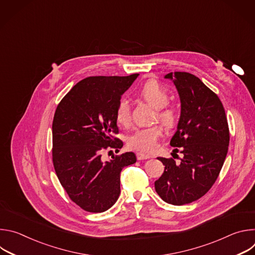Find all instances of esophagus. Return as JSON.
I'll return each instance as SVG.
<instances>
[{
    "label": "esophagus",
    "mask_w": 255,
    "mask_h": 255,
    "mask_svg": "<svg viewBox=\"0 0 255 255\" xmlns=\"http://www.w3.org/2000/svg\"><path fill=\"white\" fill-rule=\"evenodd\" d=\"M136 158H137L138 160H144V159L150 158V156H149L148 154H144V153H142V152H137V153H136Z\"/></svg>",
    "instance_id": "esophagus-1"
}]
</instances>
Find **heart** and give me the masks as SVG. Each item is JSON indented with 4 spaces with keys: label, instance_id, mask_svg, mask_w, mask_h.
<instances>
[{
    "label": "heart",
    "instance_id": "heart-1",
    "mask_svg": "<svg viewBox=\"0 0 255 255\" xmlns=\"http://www.w3.org/2000/svg\"><path fill=\"white\" fill-rule=\"evenodd\" d=\"M139 95L145 102L155 108V120H159L167 128H172L175 125L177 115L172 107L167 106L169 95L163 87L155 81H149L142 87ZM115 117L117 122L122 126H127L130 123V107L126 99H121L118 102ZM163 133L162 126L158 124L139 128L128 137L127 145L133 150L152 152L156 149L157 142L163 136Z\"/></svg>",
    "mask_w": 255,
    "mask_h": 255
}]
</instances>
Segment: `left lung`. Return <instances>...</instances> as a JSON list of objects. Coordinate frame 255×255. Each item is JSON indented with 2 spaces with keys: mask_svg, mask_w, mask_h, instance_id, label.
Segmentation results:
<instances>
[{
  "mask_svg": "<svg viewBox=\"0 0 255 255\" xmlns=\"http://www.w3.org/2000/svg\"><path fill=\"white\" fill-rule=\"evenodd\" d=\"M165 78L172 80L181 103L170 145L181 147L184 157L179 163L158 157L165 166L154 187L164 202L181 206L197 201L215 184L228 152L230 134L222 102L199 78L183 71L169 72Z\"/></svg>",
  "mask_w": 255,
  "mask_h": 255,
  "instance_id": "1",
  "label": "left lung"
}]
</instances>
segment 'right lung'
I'll return each mask as SVG.
<instances>
[{
    "label": "right lung",
    "mask_w": 255,
    "mask_h": 255,
    "mask_svg": "<svg viewBox=\"0 0 255 255\" xmlns=\"http://www.w3.org/2000/svg\"><path fill=\"white\" fill-rule=\"evenodd\" d=\"M138 74L128 77H89L59 102L52 122V162L69 199L83 210L102 213L120 195V173L136 162L133 152L103 161L105 150L118 151L123 142L115 111Z\"/></svg>",
    "instance_id": "1"
}]
</instances>
